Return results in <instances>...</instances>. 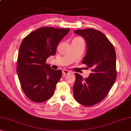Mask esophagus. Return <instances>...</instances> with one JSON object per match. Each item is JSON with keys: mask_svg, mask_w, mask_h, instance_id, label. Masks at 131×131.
Here are the masks:
<instances>
[{"mask_svg": "<svg viewBox=\"0 0 131 131\" xmlns=\"http://www.w3.org/2000/svg\"><path fill=\"white\" fill-rule=\"evenodd\" d=\"M70 71H68L67 70H63V74H69Z\"/></svg>", "mask_w": 131, "mask_h": 131, "instance_id": "1", "label": "esophagus"}]
</instances>
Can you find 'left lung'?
I'll return each mask as SVG.
<instances>
[{
	"instance_id": "8db88e82",
	"label": "left lung",
	"mask_w": 131,
	"mask_h": 131,
	"mask_svg": "<svg viewBox=\"0 0 131 131\" xmlns=\"http://www.w3.org/2000/svg\"><path fill=\"white\" fill-rule=\"evenodd\" d=\"M74 33L85 40L86 53L82 63L91 68L92 72L85 78L75 74L74 97L82 105L92 106L104 99L115 81V50L108 38L95 29H80Z\"/></svg>"
}]
</instances>
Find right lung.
<instances>
[{"label":"right lung","mask_w":131,"mask_h":131,"mask_svg":"<svg viewBox=\"0 0 131 131\" xmlns=\"http://www.w3.org/2000/svg\"><path fill=\"white\" fill-rule=\"evenodd\" d=\"M70 29L39 28L24 38L19 48L17 73L22 90L35 102H43L53 95L61 70H54L46 60L56 54L58 44Z\"/></svg>","instance_id":"obj_1"}]
</instances>
